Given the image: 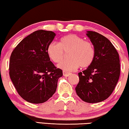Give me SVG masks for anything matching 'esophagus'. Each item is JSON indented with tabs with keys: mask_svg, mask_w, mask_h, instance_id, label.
Instances as JSON below:
<instances>
[{
	"mask_svg": "<svg viewBox=\"0 0 129 129\" xmlns=\"http://www.w3.org/2000/svg\"><path fill=\"white\" fill-rule=\"evenodd\" d=\"M70 74H71V73H69V72L63 71V75H64V77H68Z\"/></svg>",
	"mask_w": 129,
	"mask_h": 129,
	"instance_id": "esophagus-1",
	"label": "esophagus"
}]
</instances>
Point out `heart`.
Wrapping results in <instances>:
<instances>
[{"label":"heart","instance_id":"heart-1","mask_svg":"<svg viewBox=\"0 0 129 129\" xmlns=\"http://www.w3.org/2000/svg\"><path fill=\"white\" fill-rule=\"evenodd\" d=\"M68 52V59L62 61L58 67L65 71H73L80 66L87 68L95 58V49L91 43L85 41L76 34H68L61 38L59 43H51L47 48V53L51 60L58 63Z\"/></svg>","mask_w":129,"mask_h":129}]
</instances>
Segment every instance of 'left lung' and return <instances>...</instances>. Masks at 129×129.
Returning a JSON list of instances; mask_svg holds the SVG:
<instances>
[{
  "label": "left lung",
  "mask_w": 129,
  "mask_h": 129,
  "mask_svg": "<svg viewBox=\"0 0 129 129\" xmlns=\"http://www.w3.org/2000/svg\"><path fill=\"white\" fill-rule=\"evenodd\" d=\"M86 36L95 49V58L86 70L78 73L75 88L78 96L88 103L105 101L118 82L120 67L119 54L109 40L98 33L88 31Z\"/></svg>",
  "instance_id": "obj_1"
}]
</instances>
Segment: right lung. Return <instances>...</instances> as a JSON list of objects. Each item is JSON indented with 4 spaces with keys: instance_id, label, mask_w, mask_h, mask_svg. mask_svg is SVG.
<instances>
[{
    "instance_id": "right-lung-1",
    "label": "right lung",
    "mask_w": 129,
    "mask_h": 129,
    "mask_svg": "<svg viewBox=\"0 0 129 129\" xmlns=\"http://www.w3.org/2000/svg\"><path fill=\"white\" fill-rule=\"evenodd\" d=\"M55 35L51 31H36L22 40L10 55L11 80L19 95L30 103L48 101L62 76V71L54 66L47 53Z\"/></svg>"
}]
</instances>
